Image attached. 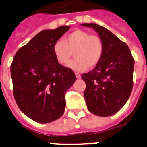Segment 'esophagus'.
<instances>
[{"mask_svg":"<svg viewBox=\"0 0 147 147\" xmlns=\"http://www.w3.org/2000/svg\"><path fill=\"white\" fill-rule=\"evenodd\" d=\"M75 75H76V77H77V79H80V78L81 77L80 74H77V73H76V74H75Z\"/></svg>","mask_w":147,"mask_h":147,"instance_id":"1","label":"esophagus"}]
</instances>
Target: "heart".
<instances>
[{"label":"heart","instance_id":"heart-1","mask_svg":"<svg viewBox=\"0 0 147 147\" xmlns=\"http://www.w3.org/2000/svg\"><path fill=\"white\" fill-rule=\"evenodd\" d=\"M74 55L75 59L69 64L71 70L82 72L95 67L100 61L103 53V44L100 37L90 35L82 30H76L63 40H57L53 45L56 60L62 65H67Z\"/></svg>","mask_w":147,"mask_h":147}]
</instances>
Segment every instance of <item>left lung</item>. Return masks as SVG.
Masks as SVG:
<instances>
[{
	"mask_svg": "<svg viewBox=\"0 0 147 147\" xmlns=\"http://www.w3.org/2000/svg\"><path fill=\"white\" fill-rule=\"evenodd\" d=\"M103 44V53L94 70L82 75L87 109L93 114L109 117L125 105L133 89L134 60L127 44L105 27L88 23Z\"/></svg>",
	"mask_w": 147,
	"mask_h": 147,
	"instance_id": "left-lung-1",
	"label": "left lung"
}]
</instances>
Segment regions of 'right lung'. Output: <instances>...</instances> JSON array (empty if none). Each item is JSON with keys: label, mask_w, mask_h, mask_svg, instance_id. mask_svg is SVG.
I'll list each match as a JSON object with an SVG mask.
<instances>
[{"label": "right lung", "mask_w": 147, "mask_h": 147, "mask_svg": "<svg viewBox=\"0 0 147 147\" xmlns=\"http://www.w3.org/2000/svg\"><path fill=\"white\" fill-rule=\"evenodd\" d=\"M61 26L38 33L16 53L11 66L16 103L39 123L57 120L65 110V93L76 81L71 69L58 63L53 45L68 30Z\"/></svg>", "instance_id": "1"}]
</instances>
